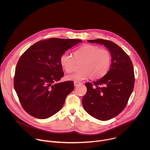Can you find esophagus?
Returning a JSON list of instances; mask_svg holds the SVG:
<instances>
[{"label":"esophagus","mask_w":150,"mask_h":150,"mask_svg":"<svg viewBox=\"0 0 150 150\" xmlns=\"http://www.w3.org/2000/svg\"><path fill=\"white\" fill-rule=\"evenodd\" d=\"M81 82H74V86L76 87L78 85L81 84Z\"/></svg>","instance_id":"34e87169"}]
</instances>
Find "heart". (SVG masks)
Returning a JSON list of instances; mask_svg holds the SVG:
<instances>
[{"label":"heart","mask_w":150,"mask_h":150,"mask_svg":"<svg viewBox=\"0 0 150 150\" xmlns=\"http://www.w3.org/2000/svg\"><path fill=\"white\" fill-rule=\"evenodd\" d=\"M82 63L80 68L82 71L67 75V80L78 82L91 78H101L110 68L112 56L108 50L86 45L75 51L74 57L67 53L62 54L60 57L61 67L67 73L72 72L76 68V63Z\"/></svg>","instance_id":"obj_1"}]
</instances>
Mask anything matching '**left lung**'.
I'll list each match as a JSON object with an SVG mask.
<instances>
[{
    "instance_id": "8db88e82",
    "label": "left lung",
    "mask_w": 150,
    "mask_h": 150,
    "mask_svg": "<svg viewBox=\"0 0 150 150\" xmlns=\"http://www.w3.org/2000/svg\"><path fill=\"white\" fill-rule=\"evenodd\" d=\"M104 45L112 56L110 68L103 77L86 83L87 91L82 100L83 109L100 120H110L125 108L133 91L135 75L132 61L115 42L103 39L88 40Z\"/></svg>"
}]
</instances>
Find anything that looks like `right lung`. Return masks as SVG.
Here are the masks:
<instances>
[{
  "instance_id": "obj_1",
  "label": "right lung",
  "mask_w": 150,
  "mask_h": 150,
  "mask_svg": "<svg viewBox=\"0 0 150 150\" xmlns=\"http://www.w3.org/2000/svg\"><path fill=\"white\" fill-rule=\"evenodd\" d=\"M81 42L78 39L51 38L35 42L21 55L13 85L21 105L29 115L47 119L62 108L74 84L71 81L53 84L64 75L60 57Z\"/></svg>"
}]
</instances>
